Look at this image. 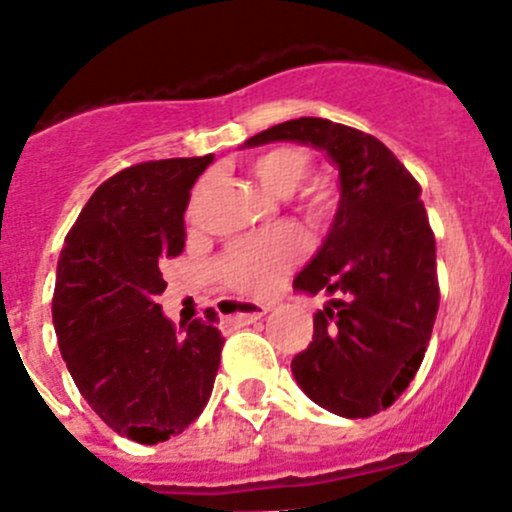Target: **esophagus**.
Here are the masks:
<instances>
[{"mask_svg":"<svg viewBox=\"0 0 512 512\" xmlns=\"http://www.w3.org/2000/svg\"><path fill=\"white\" fill-rule=\"evenodd\" d=\"M268 306H261V303H244V301H234L229 306V321L234 326H249V323L258 321L261 316H266Z\"/></svg>","mask_w":512,"mask_h":512,"instance_id":"obj_1","label":"esophagus"}]
</instances>
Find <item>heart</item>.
<instances>
[{"label":"heart","instance_id":"b5f03b06","mask_svg":"<svg viewBox=\"0 0 512 512\" xmlns=\"http://www.w3.org/2000/svg\"><path fill=\"white\" fill-rule=\"evenodd\" d=\"M311 154L301 146H273L251 159V174L258 184L276 196H286L311 174ZM204 189V186H201ZM196 191V196L201 194ZM298 214L313 229H326L338 211V191L331 181H313L298 194ZM306 251L301 231L291 226L246 236L229 246L219 261V273L226 286L246 296H268L276 291L288 268Z\"/></svg>","mask_w":512,"mask_h":512}]
</instances>
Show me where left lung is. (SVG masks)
Returning a JSON list of instances; mask_svg holds the SVG:
<instances>
[{"label": "left lung", "instance_id": "left-lung-1", "mask_svg": "<svg viewBox=\"0 0 512 512\" xmlns=\"http://www.w3.org/2000/svg\"><path fill=\"white\" fill-rule=\"evenodd\" d=\"M301 141L326 151L341 204L293 286L338 293L313 316V341L291 361L313 403L343 418L386 411L411 386L440 303L435 236L421 184L376 136L316 116L283 121L246 146Z\"/></svg>", "mask_w": 512, "mask_h": 512}]
</instances>
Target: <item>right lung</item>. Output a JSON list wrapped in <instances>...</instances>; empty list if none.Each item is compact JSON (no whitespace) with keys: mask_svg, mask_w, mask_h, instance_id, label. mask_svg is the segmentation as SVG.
<instances>
[{"mask_svg":"<svg viewBox=\"0 0 512 512\" xmlns=\"http://www.w3.org/2000/svg\"><path fill=\"white\" fill-rule=\"evenodd\" d=\"M214 154L121 169L91 194L64 239L52 298L62 358L111 430L154 445L209 403L224 336L206 308L181 331L154 301L161 266L184 251V211Z\"/></svg>","mask_w":512,"mask_h":512,"instance_id":"1","label":"right lung"}]
</instances>
